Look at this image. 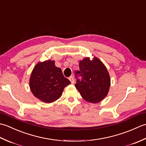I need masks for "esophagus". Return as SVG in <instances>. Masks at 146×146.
I'll return each mask as SVG.
<instances>
[{"label":"esophagus","mask_w":146,"mask_h":146,"mask_svg":"<svg viewBox=\"0 0 146 146\" xmlns=\"http://www.w3.org/2000/svg\"><path fill=\"white\" fill-rule=\"evenodd\" d=\"M69 80H70V81L71 82V83H72V84H73L74 82H75V81H74V79H73V76H71L69 78Z\"/></svg>","instance_id":"obj_1"}]
</instances>
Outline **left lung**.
I'll use <instances>...</instances> for the list:
<instances>
[{
	"instance_id": "left-lung-1",
	"label": "left lung",
	"mask_w": 146,
	"mask_h": 146,
	"mask_svg": "<svg viewBox=\"0 0 146 146\" xmlns=\"http://www.w3.org/2000/svg\"><path fill=\"white\" fill-rule=\"evenodd\" d=\"M81 80H77L76 88L85 100L97 104L107 97L110 86V77L106 66L97 57H89L80 61Z\"/></svg>"
}]
</instances>
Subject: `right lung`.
<instances>
[{"instance_id":"add662e5","label":"right lung","mask_w":146,"mask_h":146,"mask_svg":"<svg viewBox=\"0 0 146 146\" xmlns=\"http://www.w3.org/2000/svg\"><path fill=\"white\" fill-rule=\"evenodd\" d=\"M71 83L63 76L61 68L50 60L39 62L34 67L29 78L32 94L46 104L52 103L61 97L64 88Z\"/></svg>"}]
</instances>
